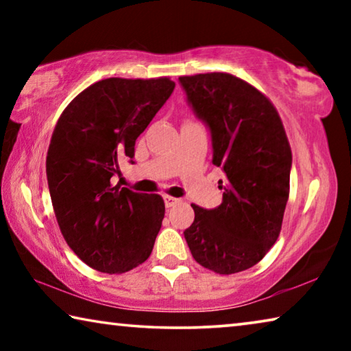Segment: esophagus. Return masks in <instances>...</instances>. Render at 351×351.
Segmentation results:
<instances>
[{"mask_svg": "<svg viewBox=\"0 0 351 351\" xmlns=\"http://www.w3.org/2000/svg\"><path fill=\"white\" fill-rule=\"evenodd\" d=\"M180 198H173V197H169V195H165L164 197V204H165V207H173V206H176L178 203H180Z\"/></svg>", "mask_w": 351, "mask_h": 351, "instance_id": "1", "label": "esophagus"}]
</instances>
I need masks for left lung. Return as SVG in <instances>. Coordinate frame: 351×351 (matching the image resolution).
Segmentation results:
<instances>
[{
    "mask_svg": "<svg viewBox=\"0 0 351 351\" xmlns=\"http://www.w3.org/2000/svg\"><path fill=\"white\" fill-rule=\"evenodd\" d=\"M187 102L206 123L212 164L221 167L223 203L192 204L184 230L190 252L217 274L252 268L277 241L289 195L293 154L274 105L247 82L226 73L182 75Z\"/></svg>",
    "mask_w": 351,
    "mask_h": 351,
    "instance_id": "1",
    "label": "left lung"
}]
</instances>
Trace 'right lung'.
Masks as SVG:
<instances>
[{"label": "right lung", "instance_id": "obj_1", "mask_svg": "<svg viewBox=\"0 0 351 351\" xmlns=\"http://www.w3.org/2000/svg\"><path fill=\"white\" fill-rule=\"evenodd\" d=\"M175 90V82H96L58 119L46 156L47 186L63 239L83 263L122 274L150 257L165 206L159 195L112 186L119 161Z\"/></svg>", "mask_w": 351, "mask_h": 351}]
</instances>
